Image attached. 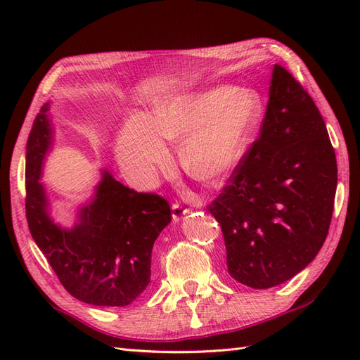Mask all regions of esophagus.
I'll return each instance as SVG.
<instances>
[{
  "mask_svg": "<svg viewBox=\"0 0 360 360\" xmlns=\"http://www.w3.org/2000/svg\"><path fill=\"white\" fill-rule=\"evenodd\" d=\"M172 210H173V213H172V217H173V221H179L182 217L184 215H187L188 213V209H186V207H182L181 204H173V207H172Z\"/></svg>",
  "mask_w": 360,
  "mask_h": 360,
  "instance_id": "34e87169",
  "label": "esophagus"
}]
</instances>
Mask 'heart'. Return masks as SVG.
Returning a JSON list of instances; mask_svg holds the SVG:
<instances>
[{"label":"heart","mask_w":360,"mask_h":360,"mask_svg":"<svg viewBox=\"0 0 360 360\" xmlns=\"http://www.w3.org/2000/svg\"><path fill=\"white\" fill-rule=\"evenodd\" d=\"M262 116V101L250 89L213 86L174 96L134 114L117 137V156L142 182L155 178L170 153L164 141H181V164L192 178L219 186L238 168Z\"/></svg>","instance_id":"b5f03b06"}]
</instances>
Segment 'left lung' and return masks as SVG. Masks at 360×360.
Instances as JSON below:
<instances>
[{
    "instance_id": "8db88e82",
    "label": "left lung",
    "mask_w": 360,
    "mask_h": 360,
    "mask_svg": "<svg viewBox=\"0 0 360 360\" xmlns=\"http://www.w3.org/2000/svg\"><path fill=\"white\" fill-rule=\"evenodd\" d=\"M335 187L338 162L322 114L274 65L258 139L207 207L223 231L231 277L267 289L303 271L326 240Z\"/></svg>"
}]
</instances>
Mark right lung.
<instances>
[{"label": "right lung", "mask_w": 360, "mask_h": 360, "mask_svg": "<svg viewBox=\"0 0 360 360\" xmlns=\"http://www.w3.org/2000/svg\"><path fill=\"white\" fill-rule=\"evenodd\" d=\"M49 103L38 112L26 145V218L30 235L63 288L94 307H127L148 286L151 250L172 221L167 200L137 193L102 170L94 198L71 229L49 217L40 181L52 145Z\"/></svg>", "instance_id": "obj_1"}]
</instances>
